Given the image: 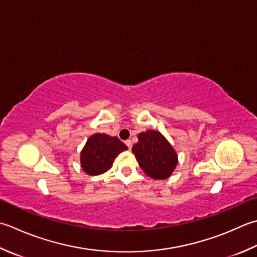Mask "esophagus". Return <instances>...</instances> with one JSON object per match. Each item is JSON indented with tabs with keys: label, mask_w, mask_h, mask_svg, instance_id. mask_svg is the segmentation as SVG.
Wrapping results in <instances>:
<instances>
[{
	"label": "esophagus",
	"mask_w": 257,
	"mask_h": 257,
	"mask_svg": "<svg viewBox=\"0 0 257 257\" xmlns=\"http://www.w3.org/2000/svg\"><path fill=\"white\" fill-rule=\"evenodd\" d=\"M124 144L125 145H127V147L129 148V149H132L133 148V142H132V140H125V142H124Z\"/></svg>",
	"instance_id": "esophagus-1"
}]
</instances>
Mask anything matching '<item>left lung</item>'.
Returning <instances> with one entry per match:
<instances>
[{
	"label": "left lung",
	"instance_id": "8db88e82",
	"mask_svg": "<svg viewBox=\"0 0 257 257\" xmlns=\"http://www.w3.org/2000/svg\"><path fill=\"white\" fill-rule=\"evenodd\" d=\"M133 154L145 174L154 179L170 177L178 163V156L173 146L156 130L138 135V143L134 145Z\"/></svg>",
	"mask_w": 257,
	"mask_h": 257
}]
</instances>
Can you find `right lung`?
Returning <instances> with one entry per match:
<instances>
[{
	"mask_svg": "<svg viewBox=\"0 0 257 257\" xmlns=\"http://www.w3.org/2000/svg\"><path fill=\"white\" fill-rule=\"evenodd\" d=\"M128 147L117 137L105 134L90 136L80 154V163L85 174L97 176L111 168L113 160Z\"/></svg>",
	"mask_w": 257,
	"mask_h": 257,
	"instance_id": "1",
	"label": "right lung"
}]
</instances>
